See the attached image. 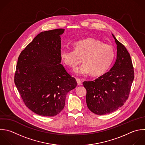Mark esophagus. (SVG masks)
I'll return each mask as SVG.
<instances>
[{
    "mask_svg": "<svg viewBox=\"0 0 145 145\" xmlns=\"http://www.w3.org/2000/svg\"><path fill=\"white\" fill-rule=\"evenodd\" d=\"M76 82H77V83L78 84H79V85H81L82 84V81H81V80L80 79H79V78H76Z\"/></svg>",
    "mask_w": 145,
    "mask_h": 145,
    "instance_id": "obj_1",
    "label": "esophagus"
}]
</instances>
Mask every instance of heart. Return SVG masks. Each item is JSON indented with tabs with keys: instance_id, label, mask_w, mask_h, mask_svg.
<instances>
[{
	"instance_id": "obj_1",
	"label": "heart",
	"mask_w": 145,
	"mask_h": 145,
	"mask_svg": "<svg viewBox=\"0 0 145 145\" xmlns=\"http://www.w3.org/2000/svg\"><path fill=\"white\" fill-rule=\"evenodd\" d=\"M74 49L62 48L59 55L63 63L74 67L83 60L82 65L75 67L74 72L78 75H86L90 72L94 76L104 74L112 64L115 52L113 48L94 39H87L75 42Z\"/></svg>"
}]
</instances>
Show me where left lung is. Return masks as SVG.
I'll list each match as a JSON object with an SVG mask.
<instances>
[{
	"instance_id": "obj_1",
	"label": "left lung",
	"mask_w": 145,
	"mask_h": 145,
	"mask_svg": "<svg viewBox=\"0 0 145 145\" xmlns=\"http://www.w3.org/2000/svg\"><path fill=\"white\" fill-rule=\"evenodd\" d=\"M117 44V59L110 71L93 81H84L86 103L93 113H110L122 106L129 97L134 78L130 56L112 35Z\"/></svg>"
}]
</instances>
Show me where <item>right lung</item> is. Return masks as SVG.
<instances>
[{"mask_svg": "<svg viewBox=\"0 0 145 145\" xmlns=\"http://www.w3.org/2000/svg\"><path fill=\"white\" fill-rule=\"evenodd\" d=\"M65 29L41 32L19 56L14 76L25 105L35 113L52 117L63 109L76 79L61 64V35Z\"/></svg>", "mask_w": 145, "mask_h": 145, "instance_id": "right-lung-1", "label": "right lung"}]
</instances>
